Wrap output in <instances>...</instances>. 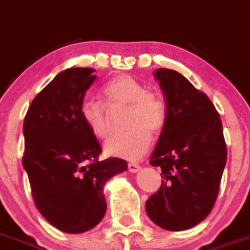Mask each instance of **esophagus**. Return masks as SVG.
I'll return each mask as SVG.
<instances>
[{
  "mask_svg": "<svg viewBox=\"0 0 250 250\" xmlns=\"http://www.w3.org/2000/svg\"><path fill=\"white\" fill-rule=\"evenodd\" d=\"M141 170V166L137 164H133V162H131V164H128V171L132 173H136L138 172V171Z\"/></svg>",
  "mask_w": 250,
  "mask_h": 250,
  "instance_id": "obj_1",
  "label": "esophagus"
}]
</instances>
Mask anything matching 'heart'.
I'll use <instances>...</instances> for the list:
<instances>
[{
  "label": "heart",
  "mask_w": 250,
  "mask_h": 250,
  "mask_svg": "<svg viewBox=\"0 0 250 250\" xmlns=\"http://www.w3.org/2000/svg\"><path fill=\"white\" fill-rule=\"evenodd\" d=\"M104 104L110 112L127 109L125 127L131 131L113 136L104 143V153L125 160H140L151 143V133H157L166 123V107L162 99L129 75H118L102 89ZM80 117L95 137L109 133V113L94 99H84L80 104Z\"/></svg>",
  "instance_id": "heart-1"
}]
</instances>
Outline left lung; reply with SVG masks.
Instances as JSON below:
<instances>
[{
    "mask_svg": "<svg viewBox=\"0 0 250 250\" xmlns=\"http://www.w3.org/2000/svg\"><path fill=\"white\" fill-rule=\"evenodd\" d=\"M166 101V123L152 152L162 185L146 203L147 215L162 229L195 227L211 211L227 164L223 125L208 95L182 74L160 68L153 73Z\"/></svg>",
    "mask_w": 250,
    "mask_h": 250,
    "instance_id": "1",
    "label": "left lung"
}]
</instances>
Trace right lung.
Masks as SVG:
<instances>
[{"mask_svg": "<svg viewBox=\"0 0 250 250\" xmlns=\"http://www.w3.org/2000/svg\"><path fill=\"white\" fill-rule=\"evenodd\" d=\"M97 75L69 68L54 78L30 105L23 122L22 165L41 215L69 234L88 231L107 211L104 185L127 170L116 157L99 161L98 141L80 117V104Z\"/></svg>", "mask_w": 250, "mask_h": 250, "instance_id": "add662e5", "label": "right lung"}]
</instances>
